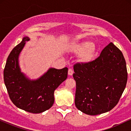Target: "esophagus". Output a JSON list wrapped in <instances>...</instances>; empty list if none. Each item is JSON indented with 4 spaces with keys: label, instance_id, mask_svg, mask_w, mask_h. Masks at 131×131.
I'll use <instances>...</instances> for the list:
<instances>
[{
    "label": "esophagus",
    "instance_id": "34e87169",
    "mask_svg": "<svg viewBox=\"0 0 131 131\" xmlns=\"http://www.w3.org/2000/svg\"><path fill=\"white\" fill-rule=\"evenodd\" d=\"M73 69H71V68H70L68 70V74L69 75H73Z\"/></svg>",
    "mask_w": 131,
    "mask_h": 131
}]
</instances>
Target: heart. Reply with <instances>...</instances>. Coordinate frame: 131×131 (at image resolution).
<instances>
[{
  "mask_svg": "<svg viewBox=\"0 0 131 131\" xmlns=\"http://www.w3.org/2000/svg\"><path fill=\"white\" fill-rule=\"evenodd\" d=\"M72 52L76 54H81L80 60L82 62H91L96 55L97 49L94 43L89 41H82L75 43L72 47Z\"/></svg>",
  "mask_w": 131,
  "mask_h": 131,
  "instance_id": "heart-1",
  "label": "heart"
}]
</instances>
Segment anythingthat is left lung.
<instances>
[{"label":"left lung","instance_id":"8db88e82","mask_svg":"<svg viewBox=\"0 0 131 131\" xmlns=\"http://www.w3.org/2000/svg\"><path fill=\"white\" fill-rule=\"evenodd\" d=\"M75 105L89 115L109 112L118 104L126 88L127 71L121 51L112 42L88 63L74 64Z\"/></svg>","mask_w":131,"mask_h":131}]
</instances>
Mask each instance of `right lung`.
Returning <instances> with one entry per match:
<instances>
[{
	"label": "right lung",
	"instance_id": "right-lung-1",
	"mask_svg": "<svg viewBox=\"0 0 131 131\" xmlns=\"http://www.w3.org/2000/svg\"><path fill=\"white\" fill-rule=\"evenodd\" d=\"M15 47L7 58L4 70V79L11 101L19 108L32 113H40L52 107L54 103V91L67 79V67L57 70L50 68L36 81L28 80L20 72L18 58L26 42Z\"/></svg>",
	"mask_w": 131,
	"mask_h": 131
}]
</instances>
